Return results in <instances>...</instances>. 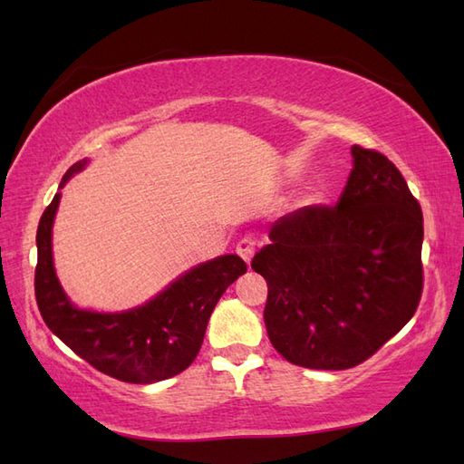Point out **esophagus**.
Masks as SVG:
<instances>
[{
	"mask_svg": "<svg viewBox=\"0 0 464 464\" xmlns=\"http://www.w3.org/2000/svg\"><path fill=\"white\" fill-rule=\"evenodd\" d=\"M237 255L245 261V263H251L253 259V253H255V241L251 237H243L239 243H237Z\"/></svg>",
	"mask_w": 464,
	"mask_h": 464,
	"instance_id": "obj_1",
	"label": "esophagus"
}]
</instances>
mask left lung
<instances>
[{
    "mask_svg": "<svg viewBox=\"0 0 464 464\" xmlns=\"http://www.w3.org/2000/svg\"><path fill=\"white\" fill-rule=\"evenodd\" d=\"M351 155L337 205L281 217L251 261L269 287L263 319L273 347L299 367L367 361L420 301V205L387 157L359 145Z\"/></svg>",
    "mask_w": 464,
    "mask_h": 464,
    "instance_id": "obj_1",
    "label": "left lung"
}]
</instances>
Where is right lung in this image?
I'll use <instances>...</instances> for the list:
<instances>
[{
    "instance_id": "1",
    "label": "right lung",
    "mask_w": 464,
    "mask_h": 464,
    "mask_svg": "<svg viewBox=\"0 0 464 464\" xmlns=\"http://www.w3.org/2000/svg\"><path fill=\"white\" fill-rule=\"evenodd\" d=\"M90 160L69 167L37 225L35 299L45 324L75 354L110 377L151 384L171 379L195 361L217 301L247 271L237 255H221L187 269L133 309H82L67 297L53 265V221L62 189Z\"/></svg>"
}]
</instances>
